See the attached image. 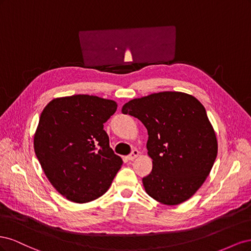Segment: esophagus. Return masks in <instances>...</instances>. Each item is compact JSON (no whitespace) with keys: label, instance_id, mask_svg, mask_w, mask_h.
Listing matches in <instances>:
<instances>
[{"label":"esophagus","instance_id":"obj_1","mask_svg":"<svg viewBox=\"0 0 251 251\" xmlns=\"http://www.w3.org/2000/svg\"><path fill=\"white\" fill-rule=\"evenodd\" d=\"M139 155V151H137V150H133L132 151V153L128 155L126 158H127V160H130V161H133L135 158H137V156Z\"/></svg>","mask_w":251,"mask_h":251}]
</instances>
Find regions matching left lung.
<instances>
[{
	"label": "left lung",
	"instance_id": "left-lung-1",
	"mask_svg": "<svg viewBox=\"0 0 251 251\" xmlns=\"http://www.w3.org/2000/svg\"><path fill=\"white\" fill-rule=\"evenodd\" d=\"M123 113L147 127L153 170L142 178L146 192L165 205H177L198 191L218 154L216 134L202 103L182 92H160L130 100Z\"/></svg>",
	"mask_w": 251,
	"mask_h": 251
}]
</instances>
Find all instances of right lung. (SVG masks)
Returning <instances> with one entry per match:
<instances>
[{
	"label": "right lung",
	"mask_w": 251,
	"mask_h": 251,
	"mask_svg": "<svg viewBox=\"0 0 251 251\" xmlns=\"http://www.w3.org/2000/svg\"><path fill=\"white\" fill-rule=\"evenodd\" d=\"M116 109L115 101L79 94L55 98L43 110L34 151L50 183L68 200L100 198L123 165L103 130Z\"/></svg>",
	"instance_id": "add662e5"
}]
</instances>
